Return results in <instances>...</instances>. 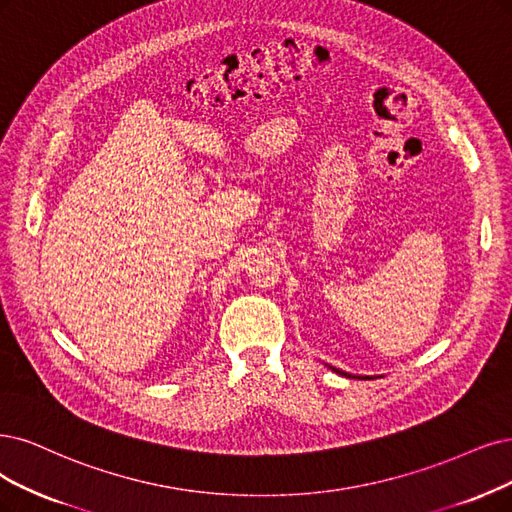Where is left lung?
<instances>
[{"instance_id":"1","label":"left lung","mask_w":512,"mask_h":512,"mask_svg":"<svg viewBox=\"0 0 512 512\" xmlns=\"http://www.w3.org/2000/svg\"><path fill=\"white\" fill-rule=\"evenodd\" d=\"M333 371H335V373H342V375H348V377H358V380H369V377H361V375H350V373H344V371H339V369H335V367H333Z\"/></svg>"}]
</instances>
